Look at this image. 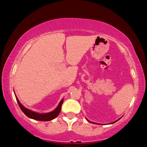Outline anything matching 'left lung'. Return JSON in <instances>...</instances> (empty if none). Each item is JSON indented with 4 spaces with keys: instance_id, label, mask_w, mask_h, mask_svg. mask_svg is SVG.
<instances>
[{
    "instance_id": "8db88e82",
    "label": "left lung",
    "mask_w": 147,
    "mask_h": 147,
    "mask_svg": "<svg viewBox=\"0 0 147 147\" xmlns=\"http://www.w3.org/2000/svg\"><path fill=\"white\" fill-rule=\"evenodd\" d=\"M119 120H117V121H119ZM87 121H88V122H91V123H94V122H90V121H88V120L87 119ZM117 121H115V122H112V123H110V124H113V123H115V122H116ZM94 124H96V123H94Z\"/></svg>"
}]
</instances>
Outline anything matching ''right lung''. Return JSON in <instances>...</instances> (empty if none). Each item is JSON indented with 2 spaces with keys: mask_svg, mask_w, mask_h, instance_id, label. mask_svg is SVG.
<instances>
[{
  "mask_svg": "<svg viewBox=\"0 0 147 147\" xmlns=\"http://www.w3.org/2000/svg\"><path fill=\"white\" fill-rule=\"evenodd\" d=\"M16 98L17 102L18 103L19 107L21 108V109L22 110V111L25 113V115H26L28 117L30 118V119L36 120V121H49L55 119V118L59 115L60 112H61L62 104V103H63V100H64V99H62L61 102H60L59 104L58 105V106L57 107L56 109H55L54 111H53L50 113H38L36 112H34L32 111H30L29 109H28L27 108L24 107L23 105L20 103V102H19L18 98H17V96H16Z\"/></svg>",
  "mask_w": 147,
  "mask_h": 147,
  "instance_id": "obj_1",
  "label": "right lung"
}]
</instances>
